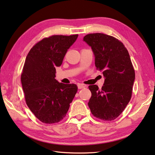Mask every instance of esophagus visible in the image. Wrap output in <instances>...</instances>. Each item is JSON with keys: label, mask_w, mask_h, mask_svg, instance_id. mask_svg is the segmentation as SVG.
<instances>
[{"label": "esophagus", "mask_w": 155, "mask_h": 155, "mask_svg": "<svg viewBox=\"0 0 155 155\" xmlns=\"http://www.w3.org/2000/svg\"><path fill=\"white\" fill-rule=\"evenodd\" d=\"M78 88H79V89H81V88H85L86 86L82 84H78Z\"/></svg>", "instance_id": "34e87169"}]
</instances>
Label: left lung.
Wrapping results in <instances>:
<instances>
[{"instance_id": "obj_1", "label": "left lung", "mask_w": 155, "mask_h": 155, "mask_svg": "<svg viewBox=\"0 0 155 155\" xmlns=\"http://www.w3.org/2000/svg\"><path fill=\"white\" fill-rule=\"evenodd\" d=\"M84 41L91 47L95 64L105 77L101 89L90 85L88 105L93 116L113 121L120 115L130 101L135 73L128 50L115 37L101 33L87 34Z\"/></svg>"}]
</instances>
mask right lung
<instances>
[{
    "mask_svg": "<svg viewBox=\"0 0 155 155\" xmlns=\"http://www.w3.org/2000/svg\"><path fill=\"white\" fill-rule=\"evenodd\" d=\"M78 36L45 38L30 49L25 59L20 78L25 101L35 117L45 124L62 120L77 93V85L60 83L55 78V67L62 64Z\"/></svg>",
    "mask_w": 155,
    "mask_h": 155,
    "instance_id": "right-lung-1",
    "label": "right lung"
}]
</instances>
